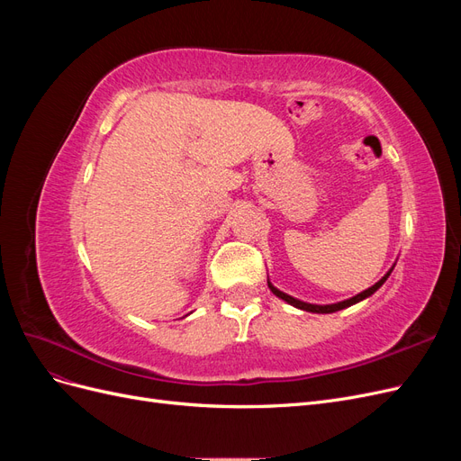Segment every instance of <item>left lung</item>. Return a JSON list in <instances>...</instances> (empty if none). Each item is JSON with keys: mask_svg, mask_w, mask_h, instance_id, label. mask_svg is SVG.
Returning <instances> with one entry per match:
<instances>
[{"mask_svg": "<svg viewBox=\"0 0 461 461\" xmlns=\"http://www.w3.org/2000/svg\"><path fill=\"white\" fill-rule=\"evenodd\" d=\"M390 273H393V269H390V271L381 278L379 283H375L371 288H367V290H364V292H359V294H356L354 298H350V300H344V302H339V303H329V305H315V303H308V302L296 300V298H292V296L285 294V292H281L278 288H275L271 283H267V285H269V288H271V292H273L275 296H278L281 300L288 302L290 305H294V308H298V310L312 312V313H334V312H340V310H344V308H350V305H354V303H357V302H361V300L369 298L371 294H375V292L379 290V288L384 285V281H386Z\"/></svg>", "mask_w": 461, "mask_h": 461, "instance_id": "8db88e82", "label": "left lung"}]
</instances>
